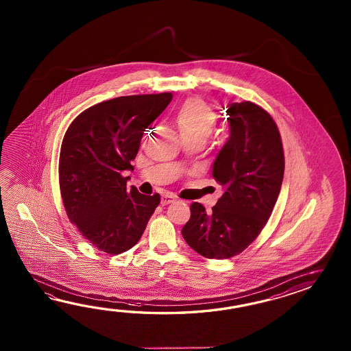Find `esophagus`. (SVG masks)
<instances>
[{
  "label": "esophagus",
  "mask_w": 351,
  "mask_h": 351,
  "mask_svg": "<svg viewBox=\"0 0 351 351\" xmlns=\"http://www.w3.org/2000/svg\"><path fill=\"white\" fill-rule=\"evenodd\" d=\"M174 201H176V198H174V195H172V194H163V195H162V198H160V203H162V206H167V204L173 203Z\"/></svg>",
  "instance_id": "esophagus-1"
}]
</instances>
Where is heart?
<instances>
[{"instance_id":"obj_1","label":"heart","mask_w":351,"mask_h":351,"mask_svg":"<svg viewBox=\"0 0 351 351\" xmlns=\"http://www.w3.org/2000/svg\"><path fill=\"white\" fill-rule=\"evenodd\" d=\"M174 123L184 141H207L216 127V112L199 97H191L176 112Z\"/></svg>"}]
</instances>
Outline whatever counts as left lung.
<instances>
[{
    "mask_svg": "<svg viewBox=\"0 0 351 351\" xmlns=\"http://www.w3.org/2000/svg\"><path fill=\"white\" fill-rule=\"evenodd\" d=\"M230 138L217 154L212 176L223 188L212 212L191 204L183 239L206 258L241 254L267 223L284 179L281 135L269 112L251 101L227 106Z\"/></svg>",
    "mask_w": 351,
    "mask_h": 351,
    "instance_id": "8db88e82",
    "label": "left lung"
}]
</instances>
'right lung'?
Returning <instances> with one entry per match:
<instances>
[{"label":"right lung","mask_w":351,"mask_h":351,"mask_svg":"<svg viewBox=\"0 0 351 351\" xmlns=\"http://www.w3.org/2000/svg\"><path fill=\"white\" fill-rule=\"evenodd\" d=\"M171 93L119 97L90 106L61 144L59 182L71 223L106 254L130 250L142 237L160 195L127 189L130 165L145 129L172 101Z\"/></svg>","instance_id":"1"}]
</instances>
